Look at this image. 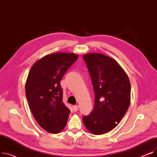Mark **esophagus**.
I'll return each instance as SVG.
<instances>
[{"mask_svg":"<svg viewBox=\"0 0 157 157\" xmlns=\"http://www.w3.org/2000/svg\"><path fill=\"white\" fill-rule=\"evenodd\" d=\"M78 109H79V106L78 105H75L73 106V110L75 112H76L78 110Z\"/></svg>","mask_w":157,"mask_h":157,"instance_id":"1","label":"esophagus"}]
</instances>
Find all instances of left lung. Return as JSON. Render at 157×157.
I'll list each match as a JSON object with an SVG mask.
<instances>
[{"label":"left lung","mask_w":157,"mask_h":157,"mask_svg":"<svg viewBox=\"0 0 157 157\" xmlns=\"http://www.w3.org/2000/svg\"><path fill=\"white\" fill-rule=\"evenodd\" d=\"M95 93L94 109L83 117L86 128L101 135L116 127L130 103V83L121 66L111 58L99 53L83 55Z\"/></svg>","instance_id":"left-lung-1"}]
</instances>
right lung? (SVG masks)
Masks as SVG:
<instances>
[{
  "label": "right lung",
  "instance_id": "right-lung-1",
  "mask_svg": "<svg viewBox=\"0 0 157 157\" xmlns=\"http://www.w3.org/2000/svg\"><path fill=\"white\" fill-rule=\"evenodd\" d=\"M78 55L56 53L36 62L27 77L25 94L30 109L38 124L48 132L63 129L71 113L62 101L60 80Z\"/></svg>",
  "mask_w": 157,
  "mask_h": 157
}]
</instances>
